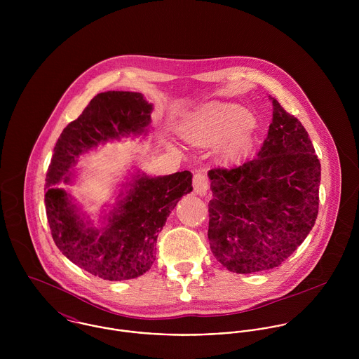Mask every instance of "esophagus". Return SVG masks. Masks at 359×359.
Listing matches in <instances>:
<instances>
[{
    "instance_id": "1",
    "label": "esophagus",
    "mask_w": 359,
    "mask_h": 359,
    "mask_svg": "<svg viewBox=\"0 0 359 359\" xmlns=\"http://www.w3.org/2000/svg\"><path fill=\"white\" fill-rule=\"evenodd\" d=\"M194 189L198 195L203 196L208 191V180L203 172H196L194 175Z\"/></svg>"
}]
</instances>
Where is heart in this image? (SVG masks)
Masks as SVG:
<instances>
[{
	"label": "heart",
	"mask_w": 359,
	"mask_h": 359,
	"mask_svg": "<svg viewBox=\"0 0 359 359\" xmlns=\"http://www.w3.org/2000/svg\"><path fill=\"white\" fill-rule=\"evenodd\" d=\"M252 114L232 103H205L184 117L180 135L189 145L205 148L219 144L218 154L225 163L239 161L252 145L249 127Z\"/></svg>",
	"instance_id": "obj_1"
}]
</instances>
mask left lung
Returning a JSON list of instances; mask_svg holds the SVG:
<instances>
[{
  "instance_id": "obj_1",
  "label": "left lung",
  "mask_w": 359,
  "mask_h": 359,
  "mask_svg": "<svg viewBox=\"0 0 359 359\" xmlns=\"http://www.w3.org/2000/svg\"><path fill=\"white\" fill-rule=\"evenodd\" d=\"M272 123L257 154L208 171V241L231 272L279 266L304 242L319 205L320 163L303 124L275 98Z\"/></svg>"
}]
</instances>
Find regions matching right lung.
Instances as JSON below:
<instances>
[{"instance_id": "right-lung-1", "label": "right lung", "mask_w": 359, "mask_h": 359, "mask_svg": "<svg viewBox=\"0 0 359 359\" xmlns=\"http://www.w3.org/2000/svg\"><path fill=\"white\" fill-rule=\"evenodd\" d=\"M152 109V103L140 93H101L66 126L53 148L44 201L52 239L63 256L104 280L134 279L151 269L158 232L178 201L192 192V174H137L126 192L121 191L100 229L57 185L72 181L69 170L81 154L130 134H147Z\"/></svg>"}]
</instances>
